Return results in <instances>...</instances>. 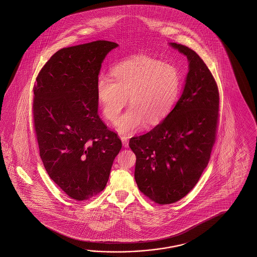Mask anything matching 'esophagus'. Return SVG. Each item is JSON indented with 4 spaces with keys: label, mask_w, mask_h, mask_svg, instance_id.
<instances>
[{
    "label": "esophagus",
    "mask_w": 257,
    "mask_h": 257,
    "mask_svg": "<svg viewBox=\"0 0 257 257\" xmlns=\"http://www.w3.org/2000/svg\"><path fill=\"white\" fill-rule=\"evenodd\" d=\"M121 141H122V144L124 147H128V140L126 136H121Z\"/></svg>",
    "instance_id": "1"
}]
</instances>
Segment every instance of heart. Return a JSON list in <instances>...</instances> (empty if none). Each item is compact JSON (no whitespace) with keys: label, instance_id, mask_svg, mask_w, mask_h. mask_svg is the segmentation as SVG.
I'll use <instances>...</instances> for the list:
<instances>
[{"label":"heart","instance_id":"b5f03b06","mask_svg":"<svg viewBox=\"0 0 257 257\" xmlns=\"http://www.w3.org/2000/svg\"><path fill=\"white\" fill-rule=\"evenodd\" d=\"M112 78L99 77L96 95L104 116L115 122L127 97L131 107L116 124L121 134L142 130L146 121L163 120L175 104L180 88V73L173 64L138 56L113 68Z\"/></svg>","mask_w":257,"mask_h":257}]
</instances>
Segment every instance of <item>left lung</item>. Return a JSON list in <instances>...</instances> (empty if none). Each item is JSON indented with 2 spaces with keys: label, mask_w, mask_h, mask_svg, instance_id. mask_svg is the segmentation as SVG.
<instances>
[{
  "label": "left lung",
  "mask_w": 257,
  "mask_h": 257,
  "mask_svg": "<svg viewBox=\"0 0 257 257\" xmlns=\"http://www.w3.org/2000/svg\"><path fill=\"white\" fill-rule=\"evenodd\" d=\"M169 45L188 60L180 98L157 126L130 141L138 187L161 205L180 200L197 185L210 159L219 104L217 83L202 59L184 45Z\"/></svg>",
  "instance_id": "left-lung-1"
}]
</instances>
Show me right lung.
I'll use <instances>...</instances> for the list:
<instances>
[{
	"label": "right lung",
	"instance_id": "obj_1",
	"mask_svg": "<svg viewBox=\"0 0 257 257\" xmlns=\"http://www.w3.org/2000/svg\"><path fill=\"white\" fill-rule=\"evenodd\" d=\"M118 44L96 40L57 51L34 86L39 154L56 185L78 201L104 190L119 138L98 115L96 82L106 55Z\"/></svg>",
	"mask_w": 257,
	"mask_h": 257
}]
</instances>
